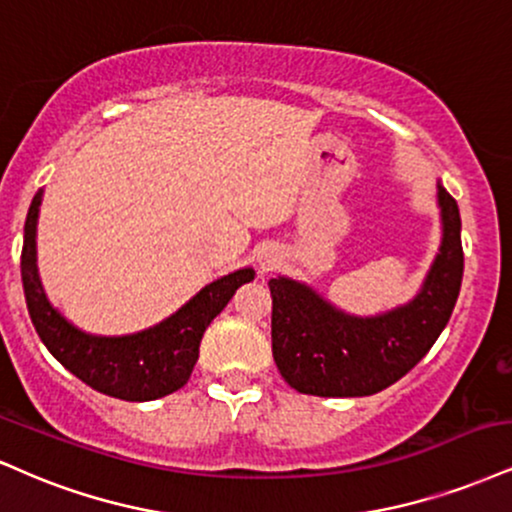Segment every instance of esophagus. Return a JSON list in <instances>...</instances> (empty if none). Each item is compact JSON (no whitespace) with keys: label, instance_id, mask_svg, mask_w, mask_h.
Wrapping results in <instances>:
<instances>
[{"label":"esophagus","instance_id":"34e87169","mask_svg":"<svg viewBox=\"0 0 512 512\" xmlns=\"http://www.w3.org/2000/svg\"><path fill=\"white\" fill-rule=\"evenodd\" d=\"M272 262H274V257L269 255V252H264V255L260 257V267H262V269H269V267H272Z\"/></svg>","mask_w":512,"mask_h":512}]
</instances>
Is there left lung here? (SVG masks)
Segmentation results:
<instances>
[{
  "mask_svg": "<svg viewBox=\"0 0 512 512\" xmlns=\"http://www.w3.org/2000/svg\"><path fill=\"white\" fill-rule=\"evenodd\" d=\"M441 248L420 293L374 317L338 310L307 283L276 276L272 353L295 391L322 398L372 396L410 372L451 319L463 283L458 202L439 186Z\"/></svg>",
  "mask_w": 512,
  "mask_h": 512,
  "instance_id": "obj_1",
  "label": "left lung"
}]
</instances>
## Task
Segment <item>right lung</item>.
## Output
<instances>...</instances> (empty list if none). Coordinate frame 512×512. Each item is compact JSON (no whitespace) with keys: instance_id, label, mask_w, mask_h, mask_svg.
<instances>
[{"instance_id":"right-lung-1","label":"right lung","mask_w":512,"mask_h":512,"mask_svg":"<svg viewBox=\"0 0 512 512\" xmlns=\"http://www.w3.org/2000/svg\"><path fill=\"white\" fill-rule=\"evenodd\" d=\"M42 190L30 202L23 229L21 279L28 315L49 353L90 389L104 396L143 403L169 396L188 384L205 329L229 305L243 283L255 279L252 269H238L212 281L181 310L150 329L128 336H95L73 326L47 300L38 274V214Z\"/></svg>"}]
</instances>
